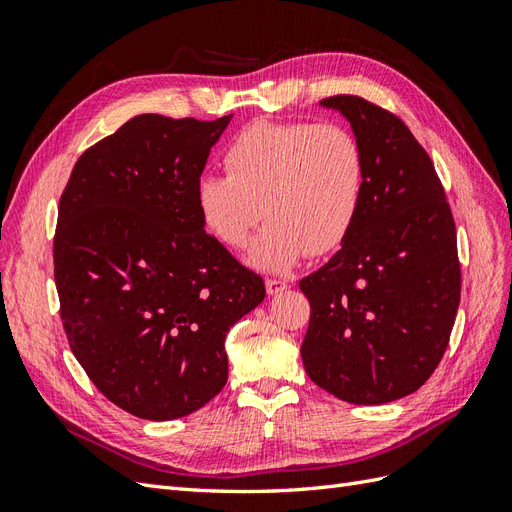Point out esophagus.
Instances as JSON below:
<instances>
[{
    "mask_svg": "<svg viewBox=\"0 0 512 512\" xmlns=\"http://www.w3.org/2000/svg\"><path fill=\"white\" fill-rule=\"evenodd\" d=\"M267 292L269 294H277V292H284L286 288H290V284L286 280H280V277H267Z\"/></svg>",
    "mask_w": 512,
    "mask_h": 512,
    "instance_id": "esophagus-1",
    "label": "esophagus"
}]
</instances>
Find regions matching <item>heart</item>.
I'll return each mask as SVG.
<instances>
[{"label": "heart", "mask_w": 512, "mask_h": 512, "mask_svg": "<svg viewBox=\"0 0 512 512\" xmlns=\"http://www.w3.org/2000/svg\"><path fill=\"white\" fill-rule=\"evenodd\" d=\"M224 168L196 181L198 218L222 245L241 250L265 215L250 252L260 269L286 271L307 252L331 254L359 220L365 151L339 123L258 119L232 138Z\"/></svg>", "instance_id": "obj_1"}]
</instances>
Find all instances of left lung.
<instances>
[{
	"label": "left lung",
	"instance_id": "8db88e82",
	"mask_svg": "<svg viewBox=\"0 0 512 512\" xmlns=\"http://www.w3.org/2000/svg\"><path fill=\"white\" fill-rule=\"evenodd\" d=\"M337 108L365 151V194L350 237L303 277L307 376L359 406L389 404L429 380L461 297L457 230L427 151L397 115L361 96Z\"/></svg>",
	"mask_w": 512,
	"mask_h": 512
}]
</instances>
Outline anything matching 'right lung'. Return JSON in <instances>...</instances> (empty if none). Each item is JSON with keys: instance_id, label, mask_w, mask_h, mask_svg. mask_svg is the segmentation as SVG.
<instances>
[{"instance_id": "1", "label": "right lung", "mask_w": 512, "mask_h": 512, "mask_svg": "<svg viewBox=\"0 0 512 512\" xmlns=\"http://www.w3.org/2000/svg\"><path fill=\"white\" fill-rule=\"evenodd\" d=\"M232 115H138L76 160L59 198L55 286L96 389L147 421L192 414L228 380L224 339L262 277L205 232L194 188Z\"/></svg>"}]
</instances>
